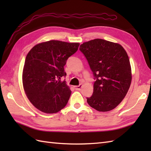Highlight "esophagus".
Instances as JSON below:
<instances>
[{
  "label": "esophagus",
  "mask_w": 151,
  "mask_h": 151,
  "mask_svg": "<svg viewBox=\"0 0 151 151\" xmlns=\"http://www.w3.org/2000/svg\"><path fill=\"white\" fill-rule=\"evenodd\" d=\"M82 87V84H80L79 86H75V89H76V90H81Z\"/></svg>",
  "instance_id": "obj_1"
}]
</instances>
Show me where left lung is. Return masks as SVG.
I'll list each match as a JSON object with an SVG mask.
<instances>
[{
	"label": "left lung",
	"mask_w": 151,
	"mask_h": 151,
	"mask_svg": "<svg viewBox=\"0 0 151 151\" xmlns=\"http://www.w3.org/2000/svg\"><path fill=\"white\" fill-rule=\"evenodd\" d=\"M80 50L87 60L95 81L88 104L99 111H108L120 104L132 81L130 60L121 45L102 39L85 42Z\"/></svg>",
	"instance_id": "obj_1"
}]
</instances>
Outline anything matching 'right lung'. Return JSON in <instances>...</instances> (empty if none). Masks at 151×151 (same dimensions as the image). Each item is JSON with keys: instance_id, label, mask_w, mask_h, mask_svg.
<instances>
[{"instance_id": "add662e5", "label": "right lung", "mask_w": 151, "mask_h": 151, "mask_svg": "<svg viewBox=\"0 0 151 151\" xmlns=\"http://www.w3.org/2000/svg\"><path fill=\"white\" fill-rule=\"evenodd\" d=\"M78 43L51 40L35 45L28 53L22 84L28 99L38 110L57 113L65 106L71 94L65 81L64 66L77 51Z\"/></svg>"}]
</instances>
